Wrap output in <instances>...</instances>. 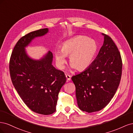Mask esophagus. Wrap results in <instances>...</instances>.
Returning a JSON list of instances; mask_svg holds the SVG:
<instances>
[{"mask_svg": "<svg viewBox=\"0 0 133 133\" xmlns=\"http://www.w3.org/2000/svg\"><path fill=\"white\" fill-rule=\"evenodd\" d=\"M66 78L68 80V81H70L71 80V76L69 75V74H66Z\"/></svg>", "mask_w": 133, "mask_h": 133, "instance_id": "34e87169", "label": "esophagus"}]
</instances>
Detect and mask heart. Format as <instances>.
Instances as JSON below:
<instances>
[{
  "mask_svg": "<svg viewBox=\"0 0 133 133\" xmlns=\"http://www.w3.org/2000/svg\"><path fill=\"white\" fill-rule=\"evenodd\" d=\"M97 51V44L94 40L79 35L63 43L60 51H56L54 54L60 69L64 68L65 57L69 56V63L71 66L82 71L90 65Z\"/></svg>",
  "mask_w": 133,
  "mask_h": 133,
  "instance_id": "b5f03b06",
  "label": "heart"
}]
</instances>
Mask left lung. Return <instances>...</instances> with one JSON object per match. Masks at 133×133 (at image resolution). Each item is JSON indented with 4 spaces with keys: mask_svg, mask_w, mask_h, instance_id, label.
Instances as JSON below:
<instances>
[{
    "mask_svg": "<svg viewBox=\"0 0 133 133\" xmlns=\"http://www.w3.org/2000/svg\"><path fill=\"white\" fill-rule=\"evenodd\" d=\"M104 35L103 45L96 58L86 70L72 76L78 105L88 112L105 108L113 98L122 73V59L109 36Z\"/></svg>",
    "mask_w": 133,
    "mask_h": 133,
    "instance_id": "1",
    "label": "left lung"
}]
</instances>
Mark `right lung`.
<instances>
[{"mask_svg":"<svg viewBox=\"0 0 133 133\" xmlns=\"http://www.w3.org/2000/svg\"><path fill=\"white\" fill-rule=\"evenodd\" d=\"M48 31V28H44L22 37L15 45L9 61L11 82L20 97L32 111L43 115L55 111L66 76L52 65L53 55L50 51L42 59L35 60L28 57L24 48L31 40Z\"/></svg>","mask_w":133,"mask_h":133,"instance_id":"obj_1","label":"right lung"}]
</instances>
